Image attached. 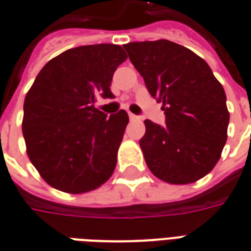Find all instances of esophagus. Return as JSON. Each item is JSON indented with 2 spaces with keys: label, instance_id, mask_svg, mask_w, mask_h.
I'll return each instance as SVG.
<instances>
[{
  "label": "esophagus",
  "instance_id": "obj_1",
  "mask_svg": "<svg viewBox=\"0 0 251 251\" xmlns=\"http://www.w3.org/2000/svg\"><path fill=\"white\" fill-rule=\"evenodd\" d=\"M129 118H130V121H140V117L134 114H129Z\"/></svg>",
  "mask_w": 251,
  "mask_h": 251
}]
</instances>
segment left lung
Returning <instances> with one entry per match:
<instances>
[{"mask_svg":"<svg viewBox=\"0 0 251 251\" xmlns=\"http://www.w3.org/2000/svg\"><path fill=\"white\" fill-rule=\"evenodd\" d=\"M124 48L148 91L163 103L165 125L147 120L140 140L148 168L169 184H189L212 171L227 140L226 94L210 66L169 40Z\"/></svg>","mask_w":251,"mask_h":251,"instance_id":"obj_1","label":"left lung"}]
</instances>
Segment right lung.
<instances>
[{
    "mask_svg": "<svg viewBox=\"0 0 251 251\" xmlns=\"http://www.w3.org/2000/svg\"><path fill=\"white\" fill-rule=\"evenodd\" d=\"M115 44L67 50L41 68L24 100L26 153L43 179L68 194L98 188L113 175L129 115L94 103L113 98V74L126 60Z\"/></svg>",
    "mask_w": 251,
    "mask_h": 251,
    "instance_id": "obj_1",
    "label": "right lung"
}]
</instances>
